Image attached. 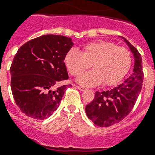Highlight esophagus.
Returning <instances> with one entry per match:
<instances>
[{
    "mask_svg": "<svg viewBox=\"0 0 155 155\" xmlns=\"http://www.w3.org/2000/svg\"><path fill=\"white\" fill-rule=\"evenodd\" d=\"M77 88L79 90H80V91H85V90H86V88L82 87H80V86H77Z\"/></svg>",
    "mask_w": 155,
    "mask_h": 155,
    "instance_id": "obj_1",
    "label": "esophagus"
}]
</instances>
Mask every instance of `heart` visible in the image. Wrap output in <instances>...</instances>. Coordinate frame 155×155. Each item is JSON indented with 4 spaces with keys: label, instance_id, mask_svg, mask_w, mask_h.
Here are the masks:
<instances>
[{
    "label": "heart",
    "instance_id": "heart-1",
    "mask_svg": "<svg viewBox=\"0 0 155 155\" xmlns=\"http://www.w3.org/2000/svg\"><path fill=\"white\" fill-rule=\"evenodd\" d=\"M64 64L72 75H79L88 69L91 63L94 70L83 74L78 84L85 87L101 84L113 86L125 76L132 64V56L128 49L114 42L100 40L87 43L82 53L70 49L64 57Z\"/></svg>",
    "mask_w": 155,
    "mask_h": 155
}]
</instances>
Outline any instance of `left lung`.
<instances>
[{
    "label": "left lung",
    "instance_id": "left-lung-1",
    "mask_svg": "<svg viewBox=\"0 0 155 155\" xmlns=\"http://www.w3.org/2000/svg\"><path fill=\"white\" fill-rule=\"evenodd\" d=\"M120 38L133 54L134 68L132 75L122 84L109 91L95 92L94 99L86 106L87 117L99 127H109L127 117L142 89L143 72L141 55L128 40Z\"/></svg>",
    "mask_w": 155,
    "mask_h": 155
}]
</instances>
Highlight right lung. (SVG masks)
I'll list each match as a JSON object with an SVG mask.
<instances>
[{"label":"right lung","instance_id":"obj_1","mask_svg":"<svg viewBox=\"0 0 155 155\" xmlns=\"http://www.w3.org/2000/svg\"><path fill=\"white\" fill-rule=\"evenodd\" d=\"M71 38L45 35L18 49L10 68L14 100L23 114L37 120L49 117L59 106L68 79L64 60L73 46Z\"/></svg>","mask_w":155,"mask_h":155}]
</instances>
